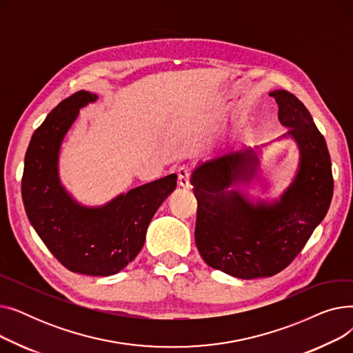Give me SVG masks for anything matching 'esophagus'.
I'll use <instances>...</instances> for the list:
<instances>
[{
	"instance_id": "1",
	"label": "esophagus",
	"mask_w": 353,
	"mask_h": 353,
	"mask_svg": "<svg viewBox=\"0 0 353 353\" xmlns=\"http://www.w3.org/2000/svg\"><path fill=\"white\" fill-rule=\"evenodd\" d=\"M177 176H179V184L181 188H189L190 186L192 172H190L188 165H181L180 169L177 170Z\"/></svg>"
}]
</instances>
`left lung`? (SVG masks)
<instances>
[{
	"label": "left lung",
	"mask_w": 353,
	"mask_h": 353,
	"mask_svg": "<svg viewBox=\"0 0 353 353\" xmlns=\"http://www.w3.org/2000/svg\"><path fill=\"white\" fill-rule=\"evenodd\" d=\"M270 96L279 121L299 147V170L279 200L253 205L233 184L249 180L257 157L236 152L200 164L192 184L197 199L196 246L210 268L239 279L282 272L323 220L333 194L332 163L325 137L303 103L286 90Z\"/></svg>",
	"instance_id": "left-lung-1"
}]
</instances>
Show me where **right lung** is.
I'll return each instance as SVG.
<instances>
[{
    "mask_svg": "<svg viewBox=\"0 0 353 353\" xmlns=\"http://www.w3.org/2000/svg\"><path fill=\"white\" fill-rule=\"evenodd\" d=\"M97 100L80 90L50 111L28 144L21 193L30 223L68 270L111 276L141 250L148 223L177 186L169 174L120 194L101 208L79 205L59 177L60 145L79 110Z\"/></svg>",
    "mask_w": 353,
    "mask_h": 353,
    "instance_id": "obj_1",
    "label": "right lung"
}]
</instances>
